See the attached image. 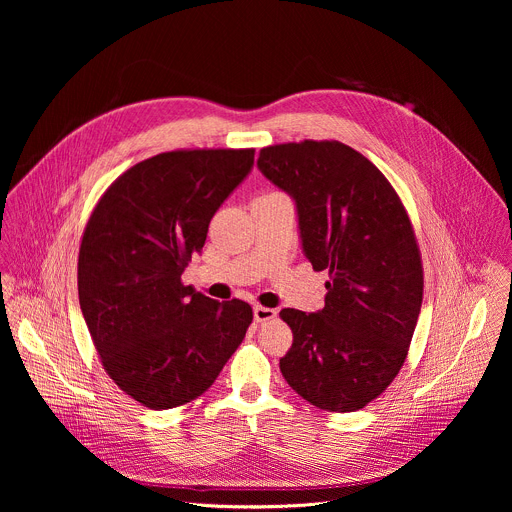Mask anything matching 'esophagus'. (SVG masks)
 I'll return each instance as SVG.
<instances>
[{
    "label": "esophagus",
    "instance_id": "34e87169",
    "mask_svg": "<svg viewBox=\"0 0 512 512\" xmlns=\"http://www.w3.org/2000/svg\"><path fill=\"white\" fill-rule=\"evenodd\" d=\"M275 310L273 308H265V306H255L253 308V316L257 322H267V320H273L275 318Z\"/></svg>",
    "mask_w": 512,
    "mask_h": 512
}]
</instances>
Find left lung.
<instances>
[{
	"label": "left lung",
	"instance_id": "obj_1",
	"mask_svg": "<svg viewBox=\"0 0 512 512\" xmlns=\"http://www.w3.org/2000/svg\"><path fill=\"white\" fill-rule=\"evenodd\" d=\"M259 170L296 200L306 257L328 271L324 308L279 312L294 342L279 369L324 411L375 401L399 375L423 300L409 212L385 174L336 139L267 145Z\"/></svg>",
	"mask_w": 512,
	"mask_h": 512
}]
</instances>
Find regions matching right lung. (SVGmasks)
Returning a JSON list of instances; mask_svg holds the SVG:
<instances>
[{"label": "right lung", "mask_w": 512, "mask_h": 512, "mask_svg": "<svg viewBox=\"0 0 512 512\" xmlns=\"http://www.w3.org/2000/svg\"><path fill=\"white\" fill-rule=\"evenodd\" d=\"M255 150H174L125 170L95 204L79 249V302L105 373L148 409L198 399L253 322L243 300L182 283L210 218Z\"/></svg>", "instance_id": "obj_1"}]
</instances>
